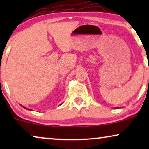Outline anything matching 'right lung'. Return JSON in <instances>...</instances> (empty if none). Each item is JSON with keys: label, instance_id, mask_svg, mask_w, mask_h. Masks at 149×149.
Segmentation results:
<instances>
[{"label": "right lung", "instance_id": "obj_1", "mask_svg": "<svg viewBox=\"0 0 149 149\" xmlns=\"http://www.w3.org/2000/svg\"><path fill=\"white\" fill-rule=\"evenodd\" d=\"M24 108H25V109H26V107H23ZM29 110H30V109H29Z\"/></svg>", "mask_w": 149, "mask_h": 149}]
</instances>
